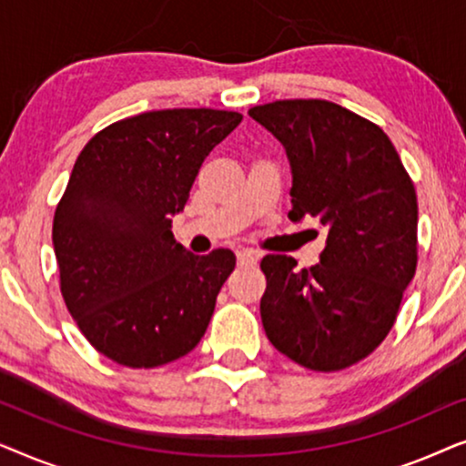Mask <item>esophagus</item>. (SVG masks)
<instances>
[{
    "mask_svg": "<svg viewBox=\"0 0 466 466\" xmlns=\"http://www.w3.org/2000/svg\"><path fill=\"white\" fill-rule=\"evenodd\" d=\"M235 257H238L239 267H252V265H257V260H258V254L254 250H239Z\"/></svg>",
    "mask_w": 466,
    "mask_h": 466,
    "instance_id": "obj_1",
    "label": "esophagus"
}]
</instances>
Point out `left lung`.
<instances>
[{
    "instance_id": "obj_1",
    "label": "left lung",
    "mask_w": 466,
    "mask_h": 466,
    "mask_svg": "<svg viewBox=\"0 0 466 466\" xmlns=\"http://www.w3.org/2000/svg\"><path fill=\"white\" fill-rule=\"evenodd\" d=\"M248 114L284 144L290 220L329 227L320 263L297 271L286 254L260 269L263 329L273 348L311 371L367 359L397 322L418 265V197L390 137L327 99H279Z\"/></svg>"
}]
</instances>
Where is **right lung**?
I'll use <instances>...</instances> for the list:
<instances>
[{"mask_svg": "<svg viewBox=\"0 0 466 466\" xmlns=\"http://www.w3.org/2000/svg\"><path fill=\"white\" fill-rule=\"evenodd\" d=\"M241 118L212 107L144 112L95 133L76 158L53 220L61 295L88 343L118 365H167L206 333L235 257L184 250L171 216Z\"/></svg>", "mask_w": 466, "mask_h": 466, "instance_id": "add662e5", "label": "right lung"}]
</instances>
